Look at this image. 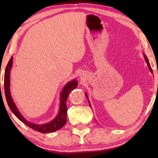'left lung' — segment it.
<instances>
[{
    "mask_svg": "<svg viewBox=\"0 0 158 158\" xmlns=\"http://www.w3.org/2000/svg\"><path fill=\"white\" fill-rule=\"evenodd\" d=\"M144 58H145V60H146V63H147V64H148L150 70H151V73H153V70H152V68H151V65H150V63H149V61H148V58H147V57L146 56H144ZM86 96H87V95H86ZM89 104H90V102H89Z\"/></svg>",
    "mask_w": 158,
    "mask_h": 158,
    "instance_id": "8db88e82",
    "label": "left lung"
}]
</instances>
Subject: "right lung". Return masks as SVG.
Segmentation results:
<instances>
[{
  "label": "right lung",
  "mask_w": 158,
  "mask_h": 158,
  "mask_svg": "<svg viewBox=\"0 0 158 158\" xmlns=\"http://www.w3.org/2000/svg\"><path fill=\"white\" fill-rule=\"evenodd\" d=\"M12 58L11 57L8 63L6 66L5 71V76H4V90H5V98H6V100L8 105L10 109L13 112L18 119L23 123L25 125H27L29 127L32 128L34 130H36L37 132H40L41 133H49V132H53L55 131H57L62 128L65 124L66 123L67 121V111H68V108L66 106V101L68 99V95L72 90L77 88V85H78V82L76 80H73L68 84H67L64 89L63 90L62 93L60 95V109L59 112H58V116L53 120L52 122L49 123L45 124V125H36L33 124L32 123H30L26 121V120L22 116L16 106L15 104L12 100V98L11 97L10 92V69L12 68Z\"/></svg>",
  "instance_id": "right-lung-1"
}]
</instances>
